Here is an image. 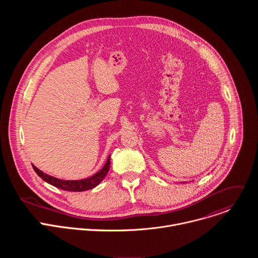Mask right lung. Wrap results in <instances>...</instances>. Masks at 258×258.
Listing matches in <instances>:
<instances>
[{"label":"right lung","mask_w":258,"mask_h":258,"mask_svg":"<svg viewBox=\"0 0 258 258\" xmlns=\"http://www.w3.org/2000/svg\"><path fill=\"white\" fill-rule=\"evenodd\" d=\"M32 167H33L34 171L38 173V175L40 177H42L45 181L49 182L50 185H52V186H54L58 189L65 190V191L82 192V191H87V190L95 188L103 180V178L106 176V174L109 170V167H110V156L108 157L107 162L104 165V167L99 172H97L96 174H94L91 177L81 179V180H63V179H59V178H56V177H53L51 175H48V174L44 173L39 168H36L34 165H32Z\"/></svg>","instance_id":"obj_1"}]
</instances>
